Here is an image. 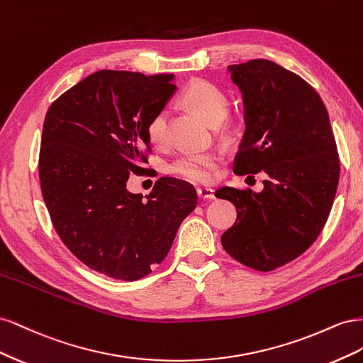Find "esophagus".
Returning <instances> with one entry per match:
<instances>
[{"instance_id":"esophagus-1","label":"esophagus","mask_w":363,"mask_h":363,"mask_svg":"<svg viewBox=\"0 0 363 363\" xmlns=\"http://www.w3.org/2000/svg\"><path fill=\"white\" fill-rule=\"evenodd\" d=\"M196 194L201 200H213L215 199V192L211 188H199L196 189Z\"/></svg>"}]
</instances>
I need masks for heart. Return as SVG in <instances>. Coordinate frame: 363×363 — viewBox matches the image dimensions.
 Segmentation results:
<instances>
[{
	"instance_id": "1",
	"label": "heart",
	"mask_w": 363,
	"mask_h": 363,
	"mask_svg": "<svg viewBox=\"0 0 363 363\" xmlns=\"http://www.w3.org/2000/svg\"><path fill=\"white\" fill-rule=\"evenodd\" d=\"M183 100L195 113H199L204 121L212 125L223 123L228 113V98L215 84L195 80L183 94ZM148 139L156 148H164L169 144V112L162 108L150 121ZM221 162V155L216 151L191 152L183 155L171 164V172L177 177L192 183H207L212 177V171Z\"/></svg>"
}]
</instances>
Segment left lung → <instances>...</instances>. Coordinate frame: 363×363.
Returning a JSON list of instances; mask_svg holds the SVG:
<instances>
[{
    "instance_id": "left-lung-1",
    "label": "left lung",
    "mask_w": 363,
    "mask_h": 363,
    "mask_svg": "<svg viewBox=\"0 0 363 363\" xmlns=\"http://www.w3.org/2000/svg\"><path fill=\"white\" fill-rule=\"evenodd\" d=\"M242 92L245 133L235 174L263 171V191L221 188L236 223L221 236L235 260L268 272L309 248L330 215L339 182V156L327 108L313 87L280 65L255 59L230 65Z\"/></svg>"
}]
</instances>
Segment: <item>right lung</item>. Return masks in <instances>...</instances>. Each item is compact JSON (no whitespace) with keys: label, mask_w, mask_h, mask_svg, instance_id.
<instances>
[{"label":"right lung","mask_w":363,"mask_h":363,"mask_svg":"<svg viewBox=\"0 0 363 363\" xmlns=\"http://www.w3.org/2000/svg\"><path fill=\"white\" fill-rule=\"evenodd\" d=\"M172 74L103 69L54 101L43 121L39 180L62 242L86 267L133 281L164 259L196 207L194 186L160 177L147 200L131 172L151 152L150 121L177 89Z\"/></svg>","instance_id":"right-lung-1"}]
</instances>
